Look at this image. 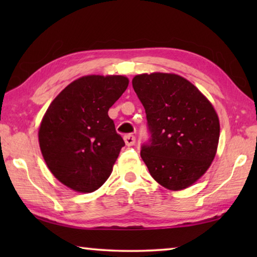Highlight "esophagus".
<instances>
[{
  "label": "esophagus",
  "instance_id": "obj_1",
  "mask_svg": "<svg viewBox=\"0 0 257 257\" xmlns=\"http://www.w3.org/2000/svg\"><path fill=\"white\" fill-rule=\"evenodd\" d=\"M123 139H124V143H125V145H127V146H133L135 143H136V137H135L134 135H132V134L125 135Z\"/></svg>",
  "mask_w": 257,
  "mask_h": 257
}]
</instances>
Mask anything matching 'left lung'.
<instances>
[{"label":"left lung","mask_w":257,"mask_h":257,"mask_svg":"<svg viewBox=\"0 0 257 257\" xmlns=\"http://www.w3.org/2000/svg\"><path fill=\"white\" fill-rule=\"evenodd\" d=\"M133 87L146 112L150 139L141 156L151 176L170 190L198 180L214 159L219 118L190 81L173 73H143Z\"/></svg>","instance_id":"8db88e82"}]
</instances>
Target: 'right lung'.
I'll list each match as a JSON object with an SVG mask.
<instances>
[{
	"instance_id": "1",
	"label": "right lung",
	"mask_w": 257,
	"mask_h": 257,
	"mask_svg": "<svg viewBox=\"0 0 257 257\" xmlns=\"http://www.w3.org/2000/svg\"><path fill=\"white\" fill-rule=\"evenodd\" d=\"M128 84L123 76L81 77L47 108L38 132L43 158L72 190L92 193L110 177L124 142L107 111Z\"/></svg>"
}]
</instances>
